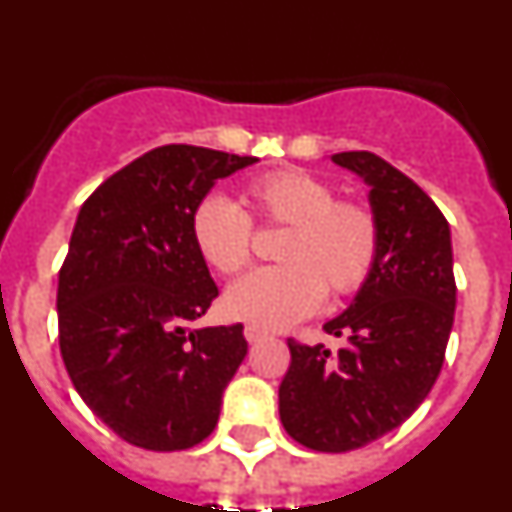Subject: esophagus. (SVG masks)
Returning a JSON list of instances; mask_svg holds the SVG:
<instances>
[{
    "label": "esophagus",
    "instance_id": "1",
    "mask_svg": "<svg viewBox=\"0 0 512 512\" xmlns=\"http://www.w3.org/2000/svg\"><path fill=\"white\" fill-rule=\"evenodd\" d=\"M243 336H246L248 343H256V341H261V338H264L266 333H264V330H259V328H253V325H246V330H243Z\"/></svg>",
    "mask_w": 512,
    "mask_h": 512
}]
</instances>
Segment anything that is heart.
I'll return each mask as SVG.
<instances>
[{"mask_svg": "<svg viewBox=\"0 0 512 512\" xmlns=\"http://www.w3.org/2000/svg\"><path fill=\"white\" fill-rule=\"evenodd\" d=\"M246 202L261 223L287 225L277 269L251 271L223 295L225 318L259 330H284L323 305L354 295L379 251L374 212L338 200L336 187L302 169H282L248 184ZM192 241L217 274L251 261V217L225 194H207L192 212Z\"/></svg>", "mask_w": 512, "mask_h": 512, "instance_id": "1", "label": "heart"}]
</instances>
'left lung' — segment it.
<instances>
[{"mask_svg":"<svg viewBox=\"0 0 512 512\" xmlns=\"http://www.w3.org/2000/svg\"><path fill=\"white\" fill-rule=\"evenodd\" d=\"M330 161L369 187L379 251L354 302L323 325L346 338L343 348L287 341L279 418L307 449L343 454L395 431L428 397L454 325L456 282L449 223L413 179L369 151Z\"/></svg>","mask_w":512,"mask_h":512,"instance_id":"obj_1","label":"left lung"}]
</instances>
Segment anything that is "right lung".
I'll list each match as a JSON object with an SVG mask.
<instances>
[{"label":"right lung","mask_w":512,"mask_h":512,"mask_svg":"<svg viewBox=\"0 0 512 512\" xmlns=\"http://www.w3.org/2000/svg\"><path fill=\"white\" fill-rule=\"evenodd\" d=\"M256 156L161 146L81 205L58 274V343L71 382L122 441L192 449L215 431L248 354L243 325L192 328L217 287L192 241V212Z\"/></svg>","instance_id":"1"}]
</instances>
